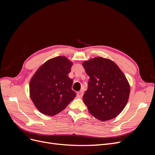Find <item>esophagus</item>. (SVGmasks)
<instances>
[{"mask_svg": "<svg viewBox=\"0 0 155 155\" xmlns=\"http://www.w3.org/2000/svg\"><path fill=\"white\" fill-rule=\"evenodd\" d=\"M83 96V91H80L77 93V96L78 97H79V98H81Z\"/></svg>", "mask_w": 155, "mask_h": 155, "instance_id": "1", "label": "esophagus"}]
</instances>
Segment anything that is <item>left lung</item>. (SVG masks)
Wrapping results in <instances>:
<instances>
[{"label": "left lung", "instance_id": "1", "mask_svg": "<svg viewBox=\"0 0 155 155\" xmlns=\"http://www.w3.org/2000/svg\"><path fill=\"white\" fill-rule=\"evenodd\" d=\"M82 64L90 77L83 96L89 112L101 121L114 118L129 100L130 86L125 75L114 62L105 58L96 57Z\"/></svg>", "mask_w": 155, "mask_h": 155}]
</instances>
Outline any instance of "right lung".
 Returning <instances> with one entry per match:
<instances>
[{"label":"right lung","mask_w":155,"mask_h":155,"mask_svg":"<svg viewBox=\"0 0 155 155\" xmlns=\"http://www.w3.org/2000/svg\"><path fill=\"white\" fill-rule=\"evenodd\" d=\"M72 66L67 58L59 56L41 65L31 78L30 97L41 113L57 114L76 96L72 90L73 80L68 76Z\"/></svg>","instance_id":"add662e5"}]
</instances>
